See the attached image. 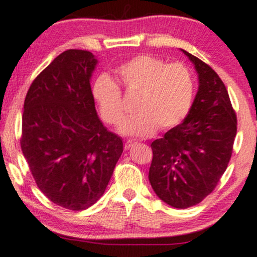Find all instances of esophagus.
<instances>
[{
  "instance_id": "34e87169",
  "label": "esophagus",
  "mask_w": 257,
  "mask_h": 257,
  "mask_svg": "<svg viewBox=\"0 0 257 257\" xmlns=\"http://www.w3.org/2000/svg\"><path fill=\"white\" fill-rule=\"evenodd\" d=\"M135 144H137V141L132 140V139H129V140H126V141L124 142V148H125V150H129V148L134 146Z\"/></svg>"
}]
</instances>
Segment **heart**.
<instances>
[{"label": "heart", "mask_w": 257, "mask_h": 257, "mask_svg": "<svg viewBox=\"0 0 257 257\" xmlns=\"http://www.w3.org/2000/svg\"><path fill=\"white\" fill-rule=\"evenodd\" d=\"M119 85L129 95H135V113L120 125L122 134L144 137L178 125L189 112L195 83L187 67L166 63L151 55H139L116 68ZM92 97L99 115L111 125L124 118L122 93L118 85L105 74L92 86Z\"/></svg>", "instance_id": "1"}]
</instances>
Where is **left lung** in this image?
Returning a JSON list of instances; mask_svg holds the SVG:
<instances>
[{
    "mask_svg": "<svg viewBox=\"0 0 257 257\" xmlns=\"http://www.w3.org/2000/svg\"><path fill=\"white\" fill-rule=\"evenodd\" d=\"M199 91L183 123L152 142L150 183L175 208L195 206L217 187L232 156L237 116L227 89L208 64L188 51Z\"/></svg>",
    "mask_w": 257,
    "mask_h": 257,
    "instance_id": "1",
    "label": "left lung"
}]
</instances>
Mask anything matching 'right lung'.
<instances>
[{
  "label": "right lung",
  "instance_id": "add662e5",
  "mask_svg": "<svg viewBox=\"0 0 257 257\" xmlns=\"http://www.w3.org/2000/svg\"><path fill=\"white\" fill-rule=\"evenodd\" d=\"M87 50L62 52L31 83L20 145L31 174L55 205L82 211L100 199L123 152L119 137L98 118Z\"/></svg>",
  "mask_w": 257,
  "mask_h": 257
}]
</instances>
